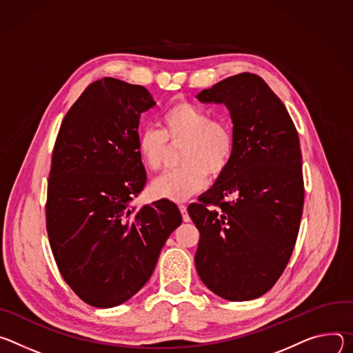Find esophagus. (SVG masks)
<instances>
[{"mask_svg": "<svg viewBox=\"0 0 353 353\" xmlns=\"http://www.w3.org/2000/svg\"><path fill=\"white\" fill-rule=\"evenodd\" d=\"M179 210H181V214H182L183 221H189L190 217H189V214H188V206H186V205H179Z\"/></svg>", "mask_w": 353, "mask_h": 353, "instance_id": "esophagus-1", "label": "esophagus"}]
</instances>
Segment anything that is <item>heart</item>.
Here are the masks:
<instances>
[{
	"label": "heart",
	"instance_id": "heart-1",
	"mask_svg": "<svg viewBox=\"0 0 353 353\" xmlns=\"http://www.w3.org/2000/svg\"><path fill=\"white\" fill-rule=\"evenodd\" d=\"M161 129L147 128L139 133L137 151L150 171L163 167L168 143H183L179 170L168 171L150 183V193L157 199L183 202L202 190L209 174L221 175L234 154V133L225 119H210L205 108L189 102H176L160 119Z\"/></svg>",
	"mask_w": 353,
	"mask_h": 353
}]
</instances>
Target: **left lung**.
Masks as SVG:
<instances>
[{
    "instance_id": "1",
    "label": "left lung",
    "mask_w": 353,
    "mask_h": 353,
    "mask_svg": "<svg viewBox=\"0 0 353 353\" xmlns=\"http://www.w3.org/2000/svg\"><path fill=\"white\" fill-rule=\"evenodd\" d=\"M196 98L227 106L236 145L228 168L188 208L201 232L194 265L217 296L254 300L278 282L297 240L304 203L299 134L256 74L228 77Z\"/></svg>"
}]
</instances>
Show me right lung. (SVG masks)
<instances>
[{"instance_id":"obj_1","label":"right lung","mask_w":353,"mask_h":353,"mask_svg":"<svg viewBox=\"0 0 353 353\" xmlns=\"http://www.w3.org/2000/svg\"><path fill=\"white\" fill-rule=\"evenodd\" d=\"M154 105L144 87L102 78L70 108L54 143L46 202L52 252L65 283L98 308L128 301L147 283L182 223L170 201L130 206L145 185L140 116Z\"/></svg>"}]
</instances>
